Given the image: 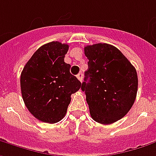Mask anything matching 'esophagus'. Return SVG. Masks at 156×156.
<instances>
[{"label":"esophagus","mask_w":156,"mask_h":156,"mask_svg":"<svg viewBox=\"0 0 156 156\" xmlns=\"http://www.w3.org/2000/svg\"><path fill=\"white\" fill-rule=\"evenodd\" d=\"M77 78L79 81H82V79H83V73L82 72H79L78 75H77Z\"/></svg>","instance_id":"obj_1"}]
</instances>
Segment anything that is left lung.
<instances>
[{
    "label": "left lung",
    "instance_id": "left-lung-1",
    "mask_svg": "<svg viewBox=\"0 0 156 156\" xmlns=\"http://www.w3.org/2000/svg\"><path fill=\"white\" fill-rule=\"evenodd\" d=\"M88 70L81 89L91 118L108 125L123 118L134 103L138 89L135 68L116 47L96 44L85 47Z\"/></svg>",
    "mask_w": 156,
    "mask_h": 156
}]
</instances>
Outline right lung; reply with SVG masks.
Segmentation results:
<instances>
[{"mask_svg":"<svg viewBox=\"0 0 156 156\" xmlns=\"http://www.w3.org/2000/svg\"><path fill=\"white\" fill-rule=\"evenodd\" d=\"M69 45L51 42L41 46L21 73V91L30 113L46 123H57L65 117L71 95L81 83L65 62Z\"/></svg>","mask_w":156,"mask_h":156,"instance_id":"right-lung-1","label":"right lung"}]
</instances>
